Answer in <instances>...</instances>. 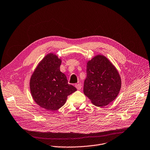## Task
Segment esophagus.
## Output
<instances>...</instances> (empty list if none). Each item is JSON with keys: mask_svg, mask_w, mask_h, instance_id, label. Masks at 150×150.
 I'll return each mask as SVG.
<instances>
[{"mask_svg": "<svg viewBox=\"0 0 150 150\" xmlns=\"http://www.w3.org/2000/svg\"><path fill=\"white\" fill-rule=\"evenodd\" d=\"M75 87L76 88V89H77L78 90H80V89H81V88H82V86H81V84L78 83V84H76V85H75Z\"/></svg>", "mask_w": 150, "mask_h": 150, "instance_id": "34e87169", "label": "esophagus"}]
</instances>
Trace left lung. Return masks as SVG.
Here are the masks:
<instances>
[{"mask_svg":"<svg viewBox=\"0 0 150 150\" xmlns=\"http://www.w3.org/2000/svg\"><path fill=\"white\" fill-rule=\"evenodd\" d=\"M86 74L83 93L93 105L104 107L115 100L121 88V78L106 57L99 54L88 61Z\"/></svg>","mask_w":150,"mask_h":150,"instance_id":"1","label":"left lung"}]
</instances>
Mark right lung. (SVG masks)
Segmentation results:
<instances>
[{"label":"right lung","mask_w":150,"mask_h":150,"mask_svg":"<svg viewBox=\"0 0 150 150\" xmlns=\"http://www.w3.org/2000/svg\"><path fill=\"white\" fill-rule=\"evenodd\" d=\"M62 59L54 53L47 54L32 74L29 87L37 105L46 111H55L66 103L68 96L76 91L68 84L66 75L61 72Z\"/></svg>","instance_id":"add662e5"}]
</instances>
